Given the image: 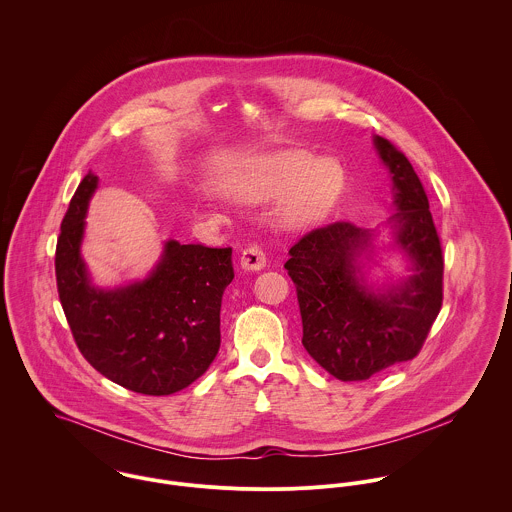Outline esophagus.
<instances>
[{
  "instance_id": "34e87169",
  "label": "esophagus",
  "mask_w": 512,
  "mask_h": 512,
  "mask_svg": "<svg viewBox=\"0 0 512 512\" xmlns=\"http://www.w3.org/2000/svg\"><path fill=\"white\" fill-rule=\"evenodd\" d=\"M240 264L246 270H262L266 266V252L260 244H250L242 250Z\"/></svg>"
}]
</instances>
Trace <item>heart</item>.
I'll return each mask as SVG.
<instances>
[{
	"label": "heart",
	"instance_id": "b5f03b06",
	"mask_svg": "<svg viewBox=\"0 0 512 512\" xmlns=\"http://www.w3.org/2000/svg\"><path fill=\"white\" fill-rule=\"evenodd\" d=\"M345 187L343 165L333 157L317 159L299 149L258 159L232 189L246 201H268L286 195L280 220L288 228H303L325 219Z\"/></svg>",
	"mask_w": 512,
	"mask_h": 512
}]
</instances>
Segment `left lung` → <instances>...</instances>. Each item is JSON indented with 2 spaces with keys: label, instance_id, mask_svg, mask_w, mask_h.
Masks as SVG:
<instances>
[{
  "label": "left lung",
  "instance_id": "1",
  "mask_svg": "<svg viewBox=\"0 0 512 512\" xmlns=\"http://www.w3.org/2000/svg\"><path fill=\"white\" fill-rule=\"evenodd\" d=\"M374 146L392 175L396 213L388 224L412 274L386 292L366 286L361 260L372 252L374 234L341 220L303 234L286 262L301 313V343L343 382L412 361L443 301V254L424 185L398 147L380 136Z\"/></svg>",
  "mask_w": 512,
  "mask_h": 512
}]
</instances>
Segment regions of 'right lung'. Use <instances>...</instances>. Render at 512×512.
<instances>
[{"instance_id":"add662e5","label":"right lung","mask_w":512,"mask_h":512,"mask_svg":"<svg viewBox=\"0 0 512 512\" xmlns=\"http://www.w3.org/2000/svg\"><path fill=\"white\" fill-rule=\"evenodd\" d=\"M98 177L86 173L61 224L57 290L82 357L108 380L147 396L187 388L215 361L220 301L234 278L232 248L169 240L146 280L98 290L80 242Z\"/></svg>"}]
</instances>
